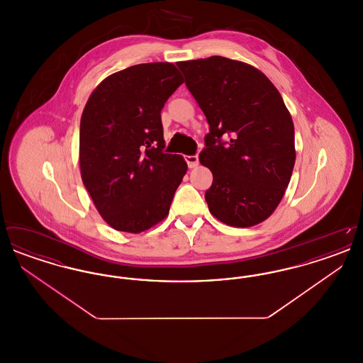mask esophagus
Listing matches in <instances>:
<instances>
[{
	"instance_id": "esophagus-1",
	"label": "esophagus",
	"mask_w": 363,
	"mask_h": 363,
	"mask_svg": "<svg viewBox=\"0 0 363 363\" xmlns=\"http://www.w3.org/2000/svg\"><path fill=\"white\" fill-rule=\"evenodd\" d=\"M185 160H186V163H188L189 169H194V167H197V166H199V156L186 155L185 156Z\"/></svg>"
}]
</instances>
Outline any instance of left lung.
Wrapping results in <instances>:
<instances>
[{
    "instance_id": "obj_1",
    "label": "left lung",
    "mask_w": 363,
    "mask_h": 363,
    "mask_svg": "<svg viewBox=\"0 0 363 363\" xmlns=\"http://www.w3.org/2000/svg\"><path fill=\"white\" fill-rule=\"evenodd\" d=\"M177 65L209 123L199 156L213 175L206 191L209 212L240 228L267 220L284 196L296 156L281 95L261 70L237 60L212 55Z\"/></svg>"
}]
</instances>
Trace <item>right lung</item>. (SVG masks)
Returning <instances> with one entry per match:
<instances>
[{
  "mask_svg": "<svg viewBox=\"0 0 363 363\" xmlns=\"http://www.w3.org/2000/svg\"><path fill=\"white\" fill-rule=\"evenodd\" d=\"M184 83L172 62L133 65L92 91L80 121L83 184L102 219L140 234L169 215L188 172L181 155L164 154L160 111Z\"/></svg>",
  "mask_w": 363,
  "mask_h": 363,
  "instance_id": "add662e5",
  "label": "right lung"
}]
</instances>
